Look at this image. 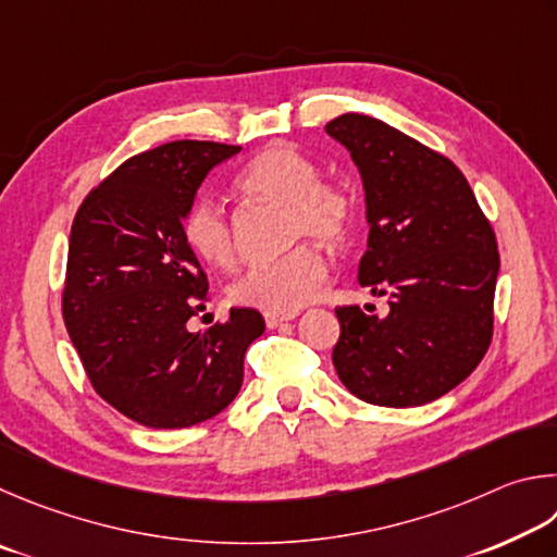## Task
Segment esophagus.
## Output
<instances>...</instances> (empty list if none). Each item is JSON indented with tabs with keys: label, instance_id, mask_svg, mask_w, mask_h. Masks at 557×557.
<instances>
[{
	"label": "esophagus",
	"instance_id": "esophagus-1",
	"mask_svg": "<svg viewBox=\"0 0 557 557\" xmlns=\"http://www.w3.org/2000/svg\"><path fill=\"white\" fill-rule=\"evenodd\" d=\"M296 313H263V320H267L269 327H278L281 323H286V320H294Z\"/></svg>",
	"mask_w": 557,
	"mask_h": 557
}]
</instances>
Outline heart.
<instances>
[{
	"label": "heart",
	"mask_w": 557,
	"mask_h": 557,
	"mask_svg": "<svg viewBox=\"0 0 557 557\" xmlns=\"http://www.w3.org/2000/svg\"><path fill=\"white\" fill-rule=\"evenodd\" d=\"M234 188L251 200L288 208L290 239H315L339 247L357 222V198L345 183L320 178L318 163L290 144H271L244 165ZM183 239L200 261L227 269L234 261V234L218 202L200 198L183 220ZM325 259L313 247H298L284 259L244 271L230 284L237 306L267 313H296L325 281Z\"/></svg>",
	"instance_id": "b5f03b06"
}]
</instances>
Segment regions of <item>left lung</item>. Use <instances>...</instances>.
Returning <instances> with one entry per match:
<instances>
[{"instance_id":"1","label":"left lung","mask_w":557,"mask_h":557,"mask_svg":"<svg viewBox=\"0 0 557 557\" xmlns=\"http://www.w3.org/2000/svg\"><path fill=\"white\" fill-rule=\"evenodd\" d=\"M325 132L362 175L369 239L359 284L388 296V315L335 308L333 364L367 404H431L482 362L494 330L499 251L470 183L447 156L367 114ZM374 310V308H372Z\"/></svg>"}]
</instances>
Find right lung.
<instances>
[{"instance_id":"right-lung-1","label":"right lung","mask_w":557,"mask_h":557,"mask_svg":"<svg viewBox=\"0 0 557 557\" xmlns=\"http://www.w3.org/2000/svg\"><path fill=\"white\" fill-rule=\"evenodd\" d=\"M242 146L171 141L132 156L87 193L71 230L63 320L85 374L146 428L208 421L239 394L244 352L263 333L253 308L190 333L208 276L183 239L200 183Z\"/></svg>"}]
</instances>
